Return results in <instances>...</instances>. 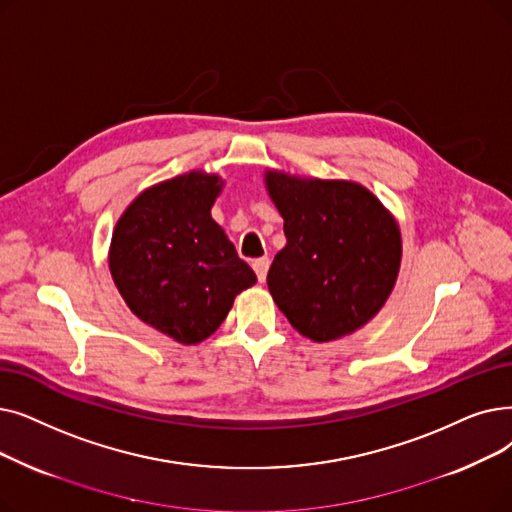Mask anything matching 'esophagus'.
Segmentation results:
<instances>
[{
    "instance_id": "esophagus-1",
    "label": "esophagus",
    "mask_w": 512,
    "mask_h": 512,
    "mask_svg": "<svg viewBox=\"0 0 512 512\" xmlns=\"http://www.w3.org/2000/svg\"><path fill=\"white\" fill-rule=\"evenodd\" d=\"M253 270L257 274V280L263 282L265 276H268V270H270V259L268 257H259L253 261Z\"/></svg>"
}]
</instances>
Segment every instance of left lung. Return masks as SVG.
<instances>
[{
	"label": "left lung",
	"instance_id": "1",
	"mask_svg": "<svg viewBox=\"0 0 512 512\" xmlns=\"http://www.w3.org/2000/svg\"><path fill=\"white\" fill-rule=\"evenodd\" d=\"M284 219L268 288L288 322L311 341L362 328L387 301L399 272L402 238L379 198L351 182L268 173Z\"/></svg>",
	"mask_w": 512,
	"mask_h": 512
}]
</instances>
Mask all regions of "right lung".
<instances>
[{
  "label": "right lung",
  "mask_w": 512,
  "mask_h": 512,
  "mask_svg": "<svg viewBox=\"0 0 512 512\" xmlns=\"http://www.w3.org/2000/svg\"><path fill=\"white\" fill-rule=\"evenodd\" d=\"M219 190V177L201 171L152 186L110 242V274L129 309L184 345L207 339L257 282L211 217Z\"/></svg>",
  "instance_id": "right-lung-1"
}]
</instances>
